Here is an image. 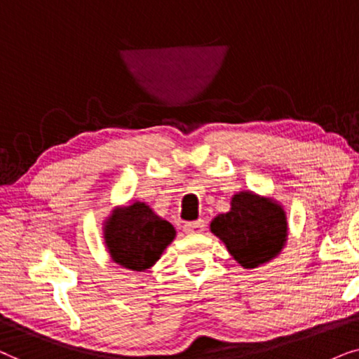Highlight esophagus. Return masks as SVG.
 Returning a JSON list of instances; mask_svg holds the SVG:
<instances>
[{
	"label": "esophagus",
	"mask_w": 359,
	"mask_h": 359,
	"mask_svg": "<svg viewBox=\"0 0 359 359\" xmlns=\"http://www.w3.org/2000/svg\"><path fill=\"white\" fill-rule=\"evenodd\" d=\"M203 229H205V219H197V222H187L184 224V231L190 233V235H194V233H202Z\"/></svg>",
	"instance_id": "esophagus-1"
}]
</instances>
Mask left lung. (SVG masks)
<instances>
[{
  "instance_id": "obj_1",
  "label": "left lung",
  "mask_w": 359,
  "mask_h": 359,
  "mask_svg": "<svg viewBox=\"0 0 359 359\" xmlns=\"http://www.w3.org/2000/svg\"><path fill=\"white\" fill-rule=\"evenodd\" d=\"M210 229L236 262L252 269L283 251L287 241V217L274 198L240 192L233 195L229 212L212 219Z\"/></svg>"
}]
</instances>
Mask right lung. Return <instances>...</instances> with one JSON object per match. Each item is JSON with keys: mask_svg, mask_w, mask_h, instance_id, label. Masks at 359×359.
Returning <instances> with one entry per match:
<instances>
[{"mask_svg": "<svg viewBox=\"0 0 359 359\" xmlns=\"http://www.w3.org/2000/svg\"><path fill=\"white\" fill-rule=\"evenodd\" d=\"M104 245L111 259L131 271H146L174 241L175 228L144 202L113 210L104 222Z\"/></svg>", "mask_w": 359, "mask_h": 359, "instance_id": "add662e5", "label": "right lung"}]
</instances>
